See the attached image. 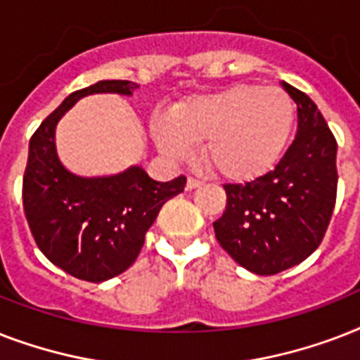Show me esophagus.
<instances>
[{
	"instance_id": "34e87169",
	"label": "esophagus",
	"mask_w": 360,
	"mask_h": 360,
	"mask_svg": "<svg viewBox=\"0 0 360 360\" xmlns=\"http://www.w3.org/2000/svg\"><path fill=\"white\" fill-rule=\"evenodd\" d=\"M203 181L196 179V177H188V181H186V188L188 191H194V188H198V186H202Z\"/></svg>"
}]
</instances>
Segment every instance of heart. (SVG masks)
Instances as JSON below:
<instances>
[{"label": "heart", "mask_w": 360, "mask_h": 360, "mask_svg": "<svg viewBox=\"0 0 360 360\" xmlns=\"http://www.w3.org/2000/svg\"><path fill=\"white\" fill-rule=\"evenodd\" d=\"M293 98L280 87L233 84L181 101L169 117H155L151 134L166 157L185 162L192 143L214 175L250 183L273 172L290 146Z\"/></svg>", "instance_id": "b5f03b06"}]
</instances>
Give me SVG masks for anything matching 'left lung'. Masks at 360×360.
I'll return each mask as SVG.
<instances>
[{
	"mask_svg": "<svg viewBox=\"0 0 360 360\" xmlns=\"http://www.w3.org/2000/svg\"><path fill=\"white\" fill-rule=\"evenodd\" d=\"M297 104L295 140L278 166L246 185H224L226 211L213 222L220 246L250 273H282L323 240L336 203V140L314 101L282 82Z\"/></svg>",
	"mask_w": 360,
	"mask_h": 360,
	"instance_id": "obj_1",
	"label": "left lung"
}]
</instances>
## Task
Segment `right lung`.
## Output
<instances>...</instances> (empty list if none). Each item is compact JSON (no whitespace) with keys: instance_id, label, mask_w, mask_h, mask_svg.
Here are the masks:
<instances>
[{"instance_id":"1","label":"right lung","mask_w":360,"mask_h":360,"mask_svg":"<svg viewBox=\"0 0 360 360\" xmlns=\"http://www.w3.org/2000/svg\"><path fill=\"white\" fill-rule=\"evenodd\" d=\"M138 87L129 80H103L70 93L31 136L22 186L30 230L53 265L87 282H104L127 271L160 207L186 185L185 175L158 183L141 166L117 175L82 177L59 160L56 127L67 110L86 95H132Z\"/></svg>"}]
</instances>
